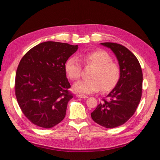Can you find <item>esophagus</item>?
<instances>
[{
    "label": "esophagus",
    "instance_id": "34e87169",
    "mask_svg": "<svg viewBox=\"0 0 160 160\" xmlns=\"http://www.w3.org/2000/svg\"><path fill=\"white\" fill-rule=\"evenodd\" d=\"M76 97L79 98H88V96H84V95H80V94H77Z\"/></svg>",
    "mask_w": 160,
    "mask_h": 160
}]
</instances>
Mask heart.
<instances>
[{
  "label": "heart",
  "mask_w": 160,
  "mask_h": 160,
  "mask_svg": "<svg viewBox=\"0 0 160 160\" xmlns=\"http://www.w3.org/2000/svg\"><path fill=\"white\" fill-rule=\"evenodd\" d=\"M80 59L87 66L93 67L89 78L81 80L73 85L76 92L89 94L97 92L101 88L104 92L110 91L117 85L120 78V69L116 63L112 62V58L102 50H94L84 52L79 56ZM66 73L71 80L79 79L82 73V65L76 57H70L64 65Z\"/></svg>",
  "instance_id": "1"
}]
</instances>
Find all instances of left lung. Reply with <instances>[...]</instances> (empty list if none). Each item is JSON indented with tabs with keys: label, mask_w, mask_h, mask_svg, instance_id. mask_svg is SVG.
Listing matches in <instances>:
<instances>
[{
	"label": "left lung",
	"mask_w": 160,
	"mask_h": 160,
	"mask_svg": "<svg viewBox=\"0 0 160 160\" xmlns=\"http://www.w3.org/2000/svg\"><path fill=\"white\" fill-rule=\"evenodd\" d=\"M110 48L118 60L120 78L107 99L91 113L93 120L107 128L124 124L136 111L142 92V68L135 56L127 47L114 42H102Z\"/></svg>",
	"instance_id": "obj_1"
}]
</instances>
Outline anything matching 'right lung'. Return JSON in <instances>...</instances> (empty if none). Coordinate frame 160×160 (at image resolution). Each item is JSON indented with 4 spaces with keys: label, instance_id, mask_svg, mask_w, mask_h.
I'll return each mask as SVG.
<instances>
[{
    "label": "right lung",
    "instance_id": "right-lung-1",
    "mask_svg": "<svg viewBox=\"0 0 160 160\" xmlns=\"http://www.w3.org/2000/svg\"><path fill=\"white\" fill-rule=\"evenodd\" d=\"M78 45L47 41L38 44L20 60L15 94L23 114L38 127L50 128L65 117L73 94L64 69Z\"/></svg>",
    "mask_w": 160,
    "mask_h": 160
}]
</instances>
